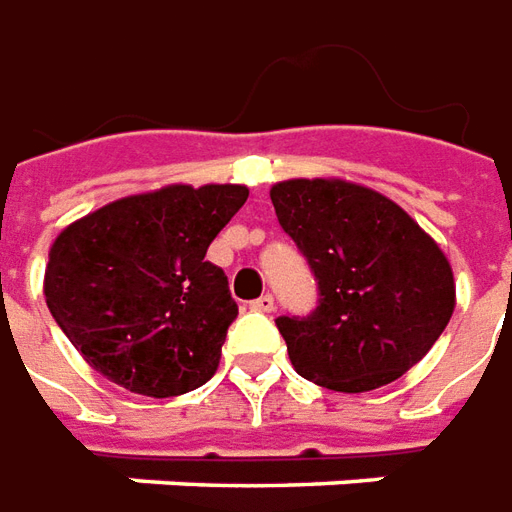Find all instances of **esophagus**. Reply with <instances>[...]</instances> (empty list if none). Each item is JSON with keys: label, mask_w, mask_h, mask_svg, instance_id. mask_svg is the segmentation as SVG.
<instances>
[{"label": "esophagus", "mask_w": 512, "mask_h": 512, "mask_svg": "<svg viewBox=\"0 0 512 512\" xmlns=\"http://www.w3.org/2000/svg\"><path fill=\"white\" fill-rule=\"evenodd\" d=\"M250 308H256V311H264V314H270V311L275 308L273 295H262L259 300H253V303H250Z\"/></svg>", "instance_id": "esophagus-1"}]
</instances>
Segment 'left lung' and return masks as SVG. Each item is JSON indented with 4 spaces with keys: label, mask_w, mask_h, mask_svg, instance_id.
I'll use <instances>...</instances> for the list:
<instances>
[{
    "label": "left lung",
    "mask_w": 512,
    "mask_h": 512,
    "mask_svg": "<svg viewBox=\"0 0 512 512\" xmlns=\"http://www.w3.org/2000/svg\"><path fill=\"white\" fill-rule=\"evenodd\" d=\"M270 201L320 284L311 317L275 320L297 375L361 394L419 364L455 311L436 239L383 192L347 179L278 181Z\"/></svg>",
    "instance_id": "1"
}]
</instances>
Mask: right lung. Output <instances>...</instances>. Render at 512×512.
<instances>
[{
    "instance_id": "add662e5",
    "label": "right lung",
    "mask_w": 512,
    "mask_h": 512,
    "mask_svg": "<svg viewBox=\"0 0 512 512\" xmlns=\"http://www.w3.org/2000/svg\"><path fill=\"white\" fill-rule=\"evenodd\" d=\"M245 201V184H165L57 234L46 306L96 372L159 400L215 375L237 303L226 273L204 256Z\"/></svg>"
}]
</instances>
